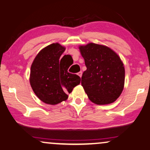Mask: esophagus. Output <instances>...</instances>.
Returning <instances> with one entry per match:
<instances>
[{
  "instance_id": "1",
  "label": "esophagus",
  "mask_w": 150,
  "mask_h": 150,
  "mask_svg": "<svg viewBox=\"0 0 150 150\" xmlns=\"http://www.w3.org/2000/svg\"><path fill=\"white\" fill-rule=\"evenodd\" d=\"M77 75H78L80 77H81V76H82V72H81V71H79V73H77Z\"/></svg>"
}]
</instances>
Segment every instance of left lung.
I'll return each instance as SVG.
<instances>
[{"mask_svg": "<svg viewBox=\"0 0 150 150\" xmlns=\"http://www.w3.org/2000/svg\"><path fill=\"white\" fill-rule=\"evenodd\" d=\"M79 49L87 68L81 86L89 99L98 105L113 103L124 87L125 69L121 58L106 46L89 43Z\"/></svg>", "mask_w": 150, "mask_h": 150, "instance_id": "left-lung-1", "label": "left lung"}]
</instances>
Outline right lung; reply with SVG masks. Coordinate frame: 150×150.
<instances>
[{
	"label": "right lung",
	"instance_id": "right-lung-1",
	"mask_svg": "<svg viewBox=\"0 0 150 150\" xmlns=\"http://www.w3.org/2000/svg\"><path fill=\"white\" fill-rule=\"evenodd\" d=\"M64 51L65 47L59 43L51 44L39 52L31 64L30 84L37 97L47 104L67 100V93L80 83L78 75L68 72L73 59L71 55L60 59Z\"/></svg>",
	"mask_w": 150,
	"mask_h": 150
}]
</instances>
